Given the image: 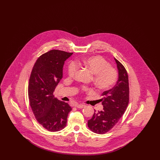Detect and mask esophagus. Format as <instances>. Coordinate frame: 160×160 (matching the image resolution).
Instances as JSON below:
<instances>
[{"instance_id": "1", "label": "esophagus", "mask_w": 160, "mask_h": 160, "mask_svg": "<svg viewBox=\"0 0 160 160\" xmlns=\"http://www.w3.org/2000/svg\"><path fill=\"white\" fill-rule=\"evenodd\" d=\"M75 107H76L77 108H84V107H85V105H84V104H77L75 105Z\"/></svg>"}]
</instances>
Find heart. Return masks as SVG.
I'll use <instances>...</instances> for the list:
<instances>
[{
    "mask_svg": "<svg viewBox=\"0 0 160 160\" xmlns=\"http://www.w3.org/2000/svg\"><path fill=\"white\" fill-rule=\"evenodd\" d=\"M78 66L84 67L93 74V82L100 89H109L114 86L117 81V71L111 67L107 61L99 56L86 58L81 61H77L76 63L70 62L67 69L69 77L72 78L75 76ZM88 89L84 88L83 91Z\"/></svg>",
    "mask_w": 160,
    "mask_h": 160,
    "instance_id": "obj_1",
    "label": "heart"
}]
</instances>
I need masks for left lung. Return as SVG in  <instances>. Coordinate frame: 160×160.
Instances as JSON below:
<instances>
[{
  "instance_id": "1",
  "label": "left lung",
  "mask_w": 160,
  "mask_h": 160,
  "mask_svg": "<svg viewBox=\"0 0 160 160\" xmlns=\"http://www.w3.org/2000/svg\"><path fill=\"white\" fill-rule=\"evenodd\" d=\"M119 77L114 87L102 93L103 110H95L88 121L89 128L95 133L103 134L114 127L124 114L129 102V82L126 69L116 58Z\"/></svg>"
}]
</instances>
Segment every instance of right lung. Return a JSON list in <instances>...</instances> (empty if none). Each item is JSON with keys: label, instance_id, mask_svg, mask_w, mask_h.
<instances>
[{"label": "right lung", "instance_id": "right-lung-1", "mask_svg": "<svg viewBox=\"0 0 160 160\" xmlns=\"http://www.w3.org/2000/svg\"><path fill=\"white\" fill-rule=\"evenodd\" d=\"M73 53L52 50L39 56L31 72L28 86L29 104L38 123L56 132L63 129L68 113V104L56 98L54 89L63 75L64 62Z\"/></svg>", "mask_w": 160, "mask_h": 160}]
</instances>
